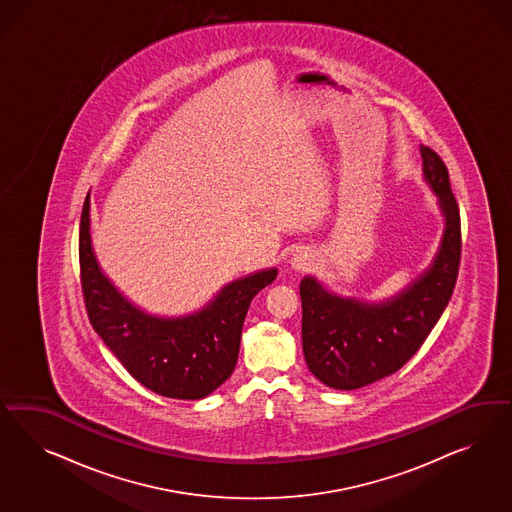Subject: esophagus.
Instances as JSON below:
<instances>
[{
    "label": "esophagus",
    "instance_id": "esophagus-1",
    "mask_svg": "<svg viewBox=\"0 0 512 512\" xmlns=\"http://www.w3.org/2000/svg\"><path fill=\"white\" fill-rule=\"evenodd\" d=\"M291 268L295 270V272H306V270H310L311 266H313V257H311L308 251H296L295 255L291 257Z\"/></svg>",
    "mask_w": 512,
    "mask_h": 512
}]
</instances>
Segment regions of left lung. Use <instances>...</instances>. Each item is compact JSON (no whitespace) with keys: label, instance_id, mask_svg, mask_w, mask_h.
<instances>
[{"label":"left lung","instance_id":"left-lung-1","mask_svg":"<svg viewBox=\"0 0 512 512\" xmlns=\"http://www.w3.org/2000/svg\"><path fill=\"white\" fill-rule=\"evenodd\" d=\"M420 155L424 180L445 217L430 266L396 295L375 302L336 295L313 276L300 281L304 358L326 387L355 390L398 372L449 304L462 255L460 210L443 159L428 146H420Z\"/></svg>","mask_w":512,"mask_h":512}]
</instances>
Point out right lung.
Wrapping results in <instances>:
<instances>
[{"instance_id": "obj_1", "label": "right lung", "mask_w": 512, "mask_h": 512, "mask_svg": "<svg viewBox=\"0 0 512 512\" xmlns=\"http://www.w3.org/2000/svg\"><path fill=\"white\" fill-rule=\"evenodd\" d=\"M78 259L93 330L140 385L174 400H201L231 377L249 304L278 276L276 268H266L234 279L187 315L148 313L99 266L90 236V193L80 217Z\"/></svg>"}]
</instances>
